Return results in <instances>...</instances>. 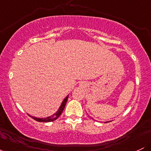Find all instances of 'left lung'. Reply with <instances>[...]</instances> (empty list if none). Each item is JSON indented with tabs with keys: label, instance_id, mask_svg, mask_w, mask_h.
Segmentation results:
<instances>
[{
	"label": "left lung",
	"instance_id": "left-lung-1",
	"mask_svg": "<svg viewBox=\"0 0 151 151\" xmlns=\"http://www.w3.org/2000/svg\"><path fill=\"white\" fill-rule=\"evenodd\" d=\"M108 122H109V121H108Z\"/></svg>",
	"mask_w": 151,
	"mask_h": 151
}]
</instances>
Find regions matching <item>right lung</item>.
Wrapping results in <instances>:
<instances>
[{"label": "right lung", "mask_w": 151, "mask_h": 151, "mask_svg": "<svg viewBox=\"0 0 151 151\" xmlns=\"http://www.w3.org/2000/svg\"><path fill=\"white\" fill-rule=\"evenodd\" d=\"M68 96H67L65 97V99L63 100V101H62L61 106H60V108H59L58 111L56 112L55 114H54L53 115L50 116H48L47 118H37V117H34V116H31L32 118V119H35V121H39V122H51V121H54L56 120L60 116V115H61L62 111H63L64 109H65V105H66V103H67V99H68Z\"/></svg>", "instance_id": "add662e5"}]
</instances>
